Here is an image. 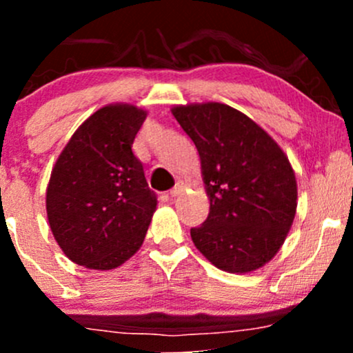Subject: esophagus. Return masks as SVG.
<instances>
[{"mask_svg": "<svg viewBox=\"0 0 353 353\" xmlns=\"http://www.w3.org/2000/svg\"><path fill=\"white\" fill-rule=\"evenodd\" d=\"M182 190H184V182H177V184L174 185L171 190H169V194H171V197H176V196H179Z\"/></svg>", "mask_w": 353, "mask_h": 353, "instance_id": "34e87169", "label": "esophagus"}]
</instances>
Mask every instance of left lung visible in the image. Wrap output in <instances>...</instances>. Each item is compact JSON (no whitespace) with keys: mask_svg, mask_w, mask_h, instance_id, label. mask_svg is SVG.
Here are the masks:
<instances>
[{"mask_svg":"<svg viewBox=\"0 0 353 353\" xmlns=\"http://www.w3.org/2000/svg\"><path fill=\"white\" fill-rule=\"evenodd\" d=\"M196 144L210 201L194 245L230 274L261 269L279 252L297 209V181L281 145L249 116L222 103L171 109Z\"/></svg>","mask_w":353,"mask_h":353,"instance_id":"8db88e82","label":"left lung"}]
</instances>
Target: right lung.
I'll return each mask as SVG.
<instances>
[{
    "instance_id": "obj_1",
    "label": "right lung",
    "mask_w": 353,
    "mask_h": 353,
    "mask_svg": "<svg viewBox=\"0 0 353 353\" xmlns=\"http://www.w3.org/2000/svg\"><path fill=\"white\" fill-rule=\"evenodd\" d=\"M145 116L132 104L98 109L76 129L52 168L48 222L74 264L116 269L143 245L157 205L132 152Z\"/></svg>"
}]
</instances>
